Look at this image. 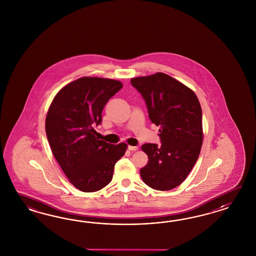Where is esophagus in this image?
Returning <instances> with one entry per match:
<instances>
[{
	"instance_id": "obj_1",
	"label": "esophagus",
	"mask_w": 256,
	"mask_h": 256,
	"mask_svg": "<svg viewBox=\"0 0 256 256\" xmlns=\"http://www.w3.org/2000/svg\"><path fill=\"white\" fill-rule=\"evenodd\" d=\"M128 150H130V151H136V150H138V146H128Z\"/></svg>"
}]
</instances>
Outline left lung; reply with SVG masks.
<instances>
[{"instance_id": "left-lung-1", "label": "left lung", "mask_w": 256, "mask_h": 256, "mask_svg": "<svg viewBox=\"0 0 256 256\" xmlns=\"http://www.w3.org/2000/svg\"><path fill=\"white\" fill-rule=\"evenodd\" d=\"M130 82L146 101L151 122L160 126L162 146H142L148 162L140 170V178L154 190H170L186 178L200 155V102L192 89L162 72L133 78Z\"/></svg>"}]
</instances>
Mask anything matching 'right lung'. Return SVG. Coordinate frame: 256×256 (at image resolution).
<instances>
[{
    "label": "right lung",
    "mask_w": 256,
    "mask_h": 256,
    "mask_svg": "<svg viewBox=\"0 0 256 256\" xmlns=\"http://www.w3.org/2000/svg\"><path fill=\"white\" fill-rule=\"evenodd\" d=\"M123 87L110 78L82 77L55 96L46 117V138L52 154L70 183L84 192L107 186L114 165L128 146L108 144L96 137L108 100Z\"/></svg>",
    "instance_id": "obj_1"
}]
</instances>
